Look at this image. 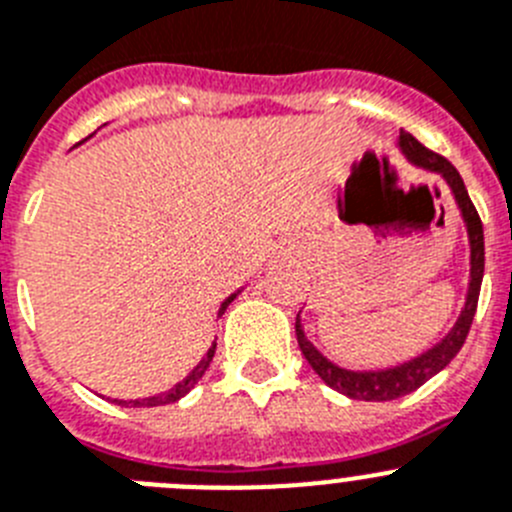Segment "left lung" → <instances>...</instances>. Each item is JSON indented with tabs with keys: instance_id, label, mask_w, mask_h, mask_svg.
Listing matches in <instances>:
<instances>
[{
	"instance_id": "left-lung-1",
	"label": "left lung",
	"mask_w": 512,
	"mask_h": 512,
	"mask_svg": "<svg viewBox=\"0 0 512 512\" xmlns=\"http://www.w3.org/2000/svg\"><path fill=\"white\" fill-rule=\"evenodd\" d=\"M398 145L400 150H403L405 158H408V163L418 165V168L423 170H431V173H439V176L446 181V186L451 188V193H454V201H457L459 211H462L464 227H467V237H469V288H467V301H464L462 313H459L457 324L451 326L449 334H446L439 344L426 349L421 357H413L408 359V362H403V365L388 367V370L354 372V370H344V367L334 365L331 359H326L319 349L308 342L306 331H303L301 326V319H296L298 347H301L303 357H306L308 365L313 367V372H316V375L329 385V388H334L336 393H342L354 400H370V403L395 400L413 393V390L421 388L423 382L431 380L436 372L444 370L451 359L457 357L464 339H467L469 334V326H472L474 311H477V298H480L482 275H485V234H482L480 214H477L472 199H469V193L467 188H464L459 170L454 168L446 158H441V155L431 153L428 147H423L411 132L400 130Z\"/></svg>"
}]
</instances>
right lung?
<instances>
[{"label":"right lung","instance_id":"1","mask_svg":"<svg viewBox=\"0 0 512 512\" xmlns=\"http://www.w3.org/2000/svg\"><path fill=\"white\" fill-rule=\"evenodd\" d=\"M89 137H91V135H89ZM237 293H239V290H237ZM237 293H232V296H229L227 301L222 303V308H219V316H222V313L227 311V306L234 301V298H237ZM214 352H216V342L211 344L209 352H206V357L201 359L199 365L193 367V370L188 372V375L183 377L181 382H178L176 388L165 390V393H160V395H150V398H142V400H114V403H117V405H127V408H155V405L176 403V400H181L183 395L191 393L193 385H196V382H199L201 377H204V372L209 370V365H211V359H214Z\"/></svg>","mask_w":512,"mask_h":512}]
</instances>
